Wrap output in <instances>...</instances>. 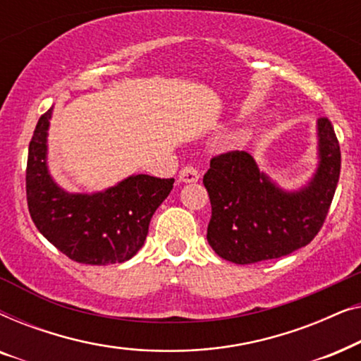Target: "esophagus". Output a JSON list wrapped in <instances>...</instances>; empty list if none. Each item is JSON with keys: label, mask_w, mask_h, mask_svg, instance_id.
Returning a JSON list of instances; mask_svg holds the SVG:
<instances>
[{"label": "esophagus", "mask_w": 361, "mask_h": 361, "mask_svg": "<svg viewBox=\"0 0 361 361\" xmlns=\"http://www.w3.org/2000/svg\"><path fill=\"white\" fill-rule=\"evenodd\" d=\"M200 179V172L192 166L182 167L179 172V180L185 182V184H192V182H197Z\"/></svg>", "instance_id": "1"}]
</instances>
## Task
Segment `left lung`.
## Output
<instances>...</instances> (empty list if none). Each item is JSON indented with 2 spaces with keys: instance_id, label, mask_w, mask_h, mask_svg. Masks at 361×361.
Listing matches in <instances>:
<instances>
[{
  "instance_id": "obj_1",
  "label": "left lung",
  "mask_w": 361,
  "mask_h": 361,
  "mask_svg": "<svg viewBox=\"0 0 361 361\" xmlns=\"http://www.w3.org/2000/svg\"><path fill=\"white\" fill-rule=\"evenodd\" d=\"M317 137V171L294 192L276 185L245 151L210 161L204 176L212 204L207 240L220 258L251 264L290 255L314 240L329 214L342 162L327 118H319Z\"/></svg>"
}]
</instances>
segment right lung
I'll list each match as a JSON object with an SVG mask.
<instances>
[{
  "mask_svg": "<svg viewBox=\"0 0 361 361\" xmlns=\"http://www.w3.org/2000/svg\"><path fill=\"white\" fill-rule=\"evenodd\" d=\"M51 116L52 108L39 118L29 142L26 195L34 225L77 263H125L145 245L152 215L169 195L174 179L137 174L103 192L68 194L49 174Z\"/></svg>",
  "mask_w": 361,
  "mask_h": 361,
  "instance_id": "add662e5",
  "label": "right lung"
}]
</instances>
